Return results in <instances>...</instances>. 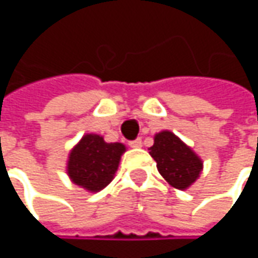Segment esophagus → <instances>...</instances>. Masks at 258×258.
I'll return each instance as SVG.
<instances>
[{
	"label": "esophagus",
	"mask_w": 258,
	"mask_h": 258,
	"mask_svg": "<svg viewBox=\"0 0 258 258\" xmlns=\"http://www.w3.org/2000/svg\"><path fill=\"white\" fill-rule=\"evenodd\" d=\"M129 146L131 148H141L142 146V139L141 138H136L134 141H129Z\"/></svg>",
	"instance_id": "34e87169"
}]
</instances>
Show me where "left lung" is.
Segmentation results:
<instances>
[{
    "label": "left lung",
    "mask_w": 258,
    "mask_h": 258,
    "mask_svg": "<svg viewBox=\"0 0 258 258\" xmlns=\"http://www.w3.org/2000/svg\"><path fill=\"white\" fill-rule=\"evenodd\" d=\"M149 154L156 161L159 173L178 189H186L203 171L201 159L178 136L168 131L155 136Z\"/></svg>",
    "instance_id": "obj_1"
}]
</instances>
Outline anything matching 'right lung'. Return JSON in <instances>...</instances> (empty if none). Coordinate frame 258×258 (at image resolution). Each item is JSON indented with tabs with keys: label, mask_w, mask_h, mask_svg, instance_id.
<instances>
[{
	"label": "right lung",
	"mask_w": 258,
	"mask_h": 258,
	"mask_svg": "<svg viewBox=\"0 0 258 258\" xmlns=\"http://www.w3.org/2000/svg\"><path fill=\"white\" fill-rule=\"evenodd\" d=\"M124 145L106 144L99 135H86L70 152L67 172L76 185L97 192L113 179Z\"/></svg>",
	"instance_id": "add662e5"
}]
</instances>
